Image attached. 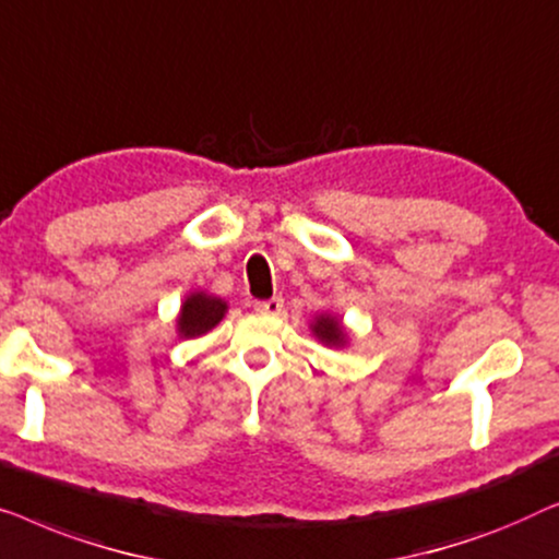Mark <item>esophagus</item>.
Wrapping results in <instances>:
<instances>
[{
	"label": "esophagus",
	"instance_id": "1",
	"mask_svg": "<svg viewBox=\"0 0 559 559\" xmlns=\"http://www.w3.org/2000/svg\"><path fill=\"white\" fill-rule=\"evenodd\" d=\"M253 309L255 313H263V317H276V313L283 311V298L273 296V298H265V301H255Z\"/></svg>",
	"mask_w": 559,
	"mask_h": 559
}]
</instances>
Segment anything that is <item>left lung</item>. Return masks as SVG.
Returning a JSON list of instances; mask_svg holds the SVG:
<instances>
[{
  "label": "left lung",
  "instance_id": "8db88e82",
  "mask_svg": "<svg viewBox=\"0 0 559 559\" xmlns=\"http://www.w3.org/2000/svg\"><path fill=\"white\" fill-rule=\"evenodd\" d=\"M311 329L321 342L329 344V347H342L344 340H347V334H344L342 324L332 317H319L317 321H313Z\"/></svg>",
  "mask_w": 559,
  "mask_h": 559
}]
</instances>
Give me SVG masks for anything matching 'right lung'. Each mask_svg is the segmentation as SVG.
I'll return each instance as SVG.
<instances>
[{
	"instance_id": "obj_1",
	"label": "right lung",
	"mask_w": 559,
	"mask_h": 559,
	"mask_svg": "<svg viewBox=\"0 0 559 559\" xmlns=\"http://www.w3.org/2000/svg\"><path fill=\"white\" fill-rule=\"evenodd\" d=\"M227 304L223 298L207 296V294H192L182 304V313L177 319L179 336H200L207 334L212 326L219 324V319L225 317Z\"/></svg>"
}]
</instances>
